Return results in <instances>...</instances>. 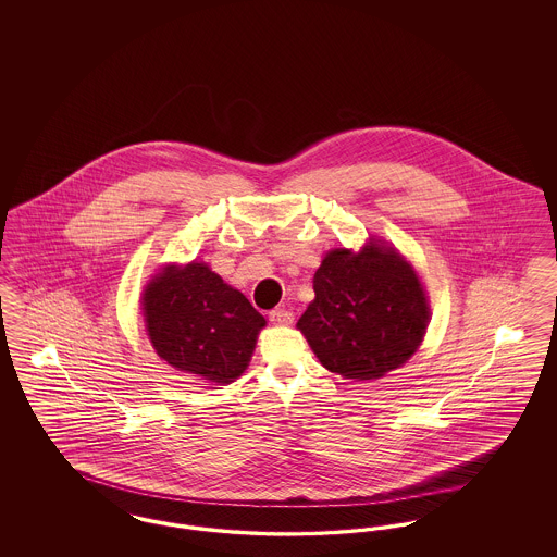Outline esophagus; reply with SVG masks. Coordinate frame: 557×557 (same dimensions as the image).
I'll list each match as a JSON object with an SVG mask.
<instances>
[{
	"label": "esophagus",
	"mask_w": 557,
	"mask_h": 557,
	"mask_svg": "<svg viewBox=\"0 0 557 557\" xmlns=\"http://www.w3.org/2000/svg\"><path fill=\"white\" fill-rule=\"evenodd\" d=\"M292 319H294L292 311L284 309V307H277V309L269 311V321H273L277 325H288V323H292Z\"/></svg>",
	"instance_id": "34e87169"
}]
</instances>
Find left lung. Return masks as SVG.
Here are the masks:
<instances>
[{
  "instance_id": "8db88e82",
  "label": "left lung",
  "mask_w": 557,
  "mask_h": 557,
  "mask_svg": "<svg viewBox=\"0 0 557 557\" xmlns=\"http://www.w3.org/2000/svg\"><path fill=\"white\" fill-rule=\"evenodd\" d=\"M315 300L298 330L325 370L375 380L422 345L428 302L416 271L393 248L330 252L313 277Z\"/></svg>"
}]
</instances>
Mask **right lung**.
<instances>
[{
  "label": "right lung",
  "instance_id": "add662e5",
  "mask_svg": "<svg viewBox=\"0 0 557 557\" xmlns=\"http://www.w3.org/2000/svg\"><path fill=\"white\" fill-rule=\"evenodd\" d=\"M148 334L160 359L227 384L246 370L265 318L202 263L169 267L144 294Z\"/></svg>",
  "mask_w": 557,
  "mask_h": 557
}]
</instances>
